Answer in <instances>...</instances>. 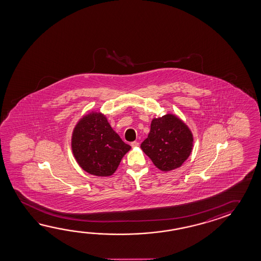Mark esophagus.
<instances>
[{
	"label": "esophagus",
	"instance_id": "34e87169",
	"mask_svg": "<svg viewBox=\"0 0 261 261\" xmlns=\"http://www.w3.org/2000/svg\"><path fill=\"white\" fill-rule=\"evenodd\" d=\"M130 145H132V147L133 148H135V147H138L139 146V142H133L130 143Z\"/></svg>",
	"mask_w": 261,
	"mask_h": 261
}]
</instances>
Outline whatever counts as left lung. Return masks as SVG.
I'll return each instance as SVG.
<instances>
[{
  "label": "left lung",
  "instance_id": "left-lung-1",
  "mask_svg": "<svg viewBox=\"0 0 261 261\" xmlns=\"http://www.w3.org/2000/svg\"><path fill=\"white\" fill-rule=\"evenodd\" d=\"M193 134L181 119L173 114L154 118L148 138L141 144L157 168L169 172L179 168L193 150Z\"/></svg>",
  "mask_w": 261,
  "mask_h": 261
}]
</instances>
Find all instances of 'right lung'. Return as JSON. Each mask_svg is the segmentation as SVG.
I'll use <instances>...</instances> for the list:
<instances>
[{
    "label": "right lung",
    "mask_w": 261,
    "mask_h": 261,
    "mask_svg": "<svg viewBox=\"0 0 261 261\" xmlns=\"http://www.w3.org/2000/svg\"><path fill=\"white\" fill-rule=\"evenodd\" d=\"M71 147L77 164L96 176H111L130 150L100 112L84 116L75 125Z\"/></svg>",
    "instance_id": "add662e5"
}]
</instances>
